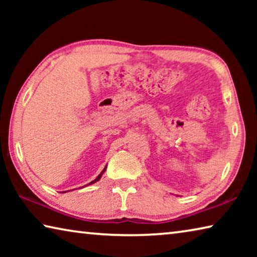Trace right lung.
I'll use <instances>...</instances> for the list:
<instances>
[{"instance_id":"add662e5","label":"right lung","mask_w":257,"mask_h":257,"mask_svg":"<svg viewBox=\"0 0 257 257\" xmlns=\"http://www.w3.org/2000/svg\"><path fill=\"white\" fill-rule=\"evenodd\" d=\"M105 169H106V167L105 168H104V170L101 172V173H99V175L96 177V179H95V180H93L92 182H89V185H92V184H94V182H96V181H98L99 179H101V177H102V175H103V173H104V171H105Z\"/></svg>"}]
</instances>
